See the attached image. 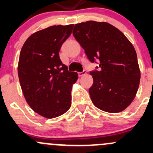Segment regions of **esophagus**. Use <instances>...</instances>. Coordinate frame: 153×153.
Returning <instances> with one entry per match:
<instances>
[{"label":"esophagus","instance_id":"obj_1","mask_svg":"<svg viewBox=\"0 0 153 153\" xmlns=\"http://www.w3.org/2000/svg\"><path fill=\"white\" fill-rule=\"evenodd\" d=\"M78 76L81 77V76H83V75H86V70H84V71H82V72H78Z\"/></svg>","mask_w":153,"mask_h":153}]
</instances>
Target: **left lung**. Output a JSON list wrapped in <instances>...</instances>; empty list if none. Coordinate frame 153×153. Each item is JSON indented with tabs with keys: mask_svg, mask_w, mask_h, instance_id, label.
I'll use <instances>...</instances> for the list:
<instances>
[{
	"mask_svg": "<svg viewBox=\"0 0 153 153\" xmlns=\"http://www.w3.org/2000/svg\"><path fill=\"white\" fill-rule=\"evenodd\" d=\"M74 37L88 59L99 70L91 71L89 93L96 107L108 112L124 110L135 98L141 78L137 54L124 34L106 22L89 21L75 24Z\"/></svg>",
	"mask_w": 153,
	"mask_h": 153,
	"instance_id": "left-lung-1",
	"label": "left lung"
}]
</instances>
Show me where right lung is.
I'll return each mask as SVG.
<instances>
[{"mask_svg": "<svg viewBox=\"0 0 153 153\" xmlns=\"http://www.w3.org/2000/svg\"><path fill=\"white\" fill-rule=\"evenodd\" d=\"M73 26H52L35 32L20 53L18 72L24 98L35 112L45 118L60 116L71 106L72 86L78 73L68 70L59 51Z\"/></svg>", "mask_w": 153, "mask_h": 153, "instance_id": "1", "label": "right lung"}]
</instances>
